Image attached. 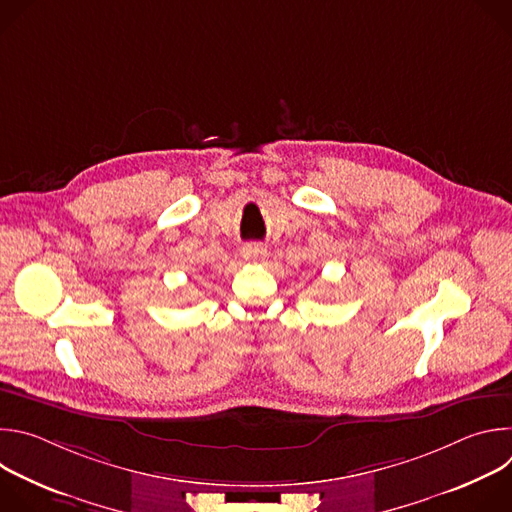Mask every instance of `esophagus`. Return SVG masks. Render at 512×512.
<instances>
[{"instance_id":"34e87169","label":"esophagus","mask_w":512,"mask_h":512,"mask_svg":"<svg viewBox=\"0 0 512 512\" xmlns=\"http://www.w3.org/2000/svg\"><path fill=\"white\" fill-rule=\"evenodd\" d=\"M267 257V249L263 245H257V243H251V245H245L243 247V259L245 261H251V263H259Z\"/></svg>"}]
</instances>
